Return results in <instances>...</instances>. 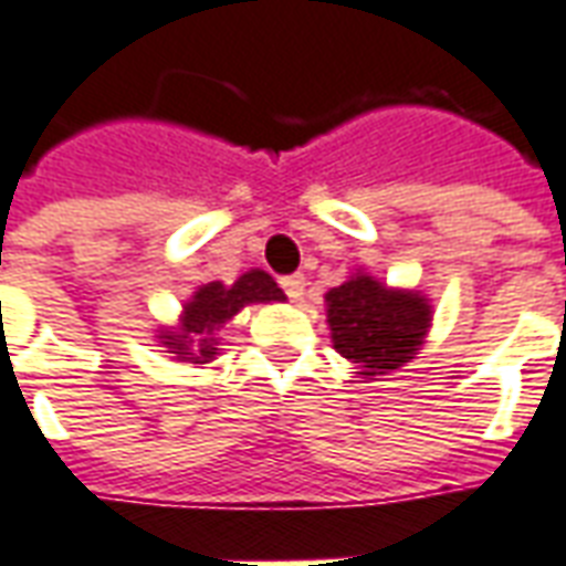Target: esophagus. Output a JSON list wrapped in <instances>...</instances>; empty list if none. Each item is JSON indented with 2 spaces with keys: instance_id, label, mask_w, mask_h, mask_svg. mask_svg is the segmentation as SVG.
I'll return each mask as SVG.
<instances>
[{
  "instance_id": "obj_1",
  "label": "esophagus",
  "mask_w": 566,
  "mask_h": 566,
  "mask_svg": "<svg viewBox=\"0 0 566 566\" xmlns=\"http://www.w3.org/2000/svg\"><path fill=\"white\" fill-rule=\"evenodd\" d=\"M282 287H284V294L291 296V300H303V291H306V279L303 275H284L282 279Z\"/></svg>"
}]
</instances>
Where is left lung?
<instances>
[{
  "mask_svg": "<svg viewBox=\"0 0 566 566\" xmlns=\"http://www.w3.org/2000/svg\"><path fill=\"white\" fill-rule=\"evenodd\" d=\"M333 348L357 364L360 379H376L406 367L421 352L433 306L421 291L391 287L357 270L324 294Z\"/></svg>",
  "mask_w": 566,
  "mask_h": 566,
  "instance_id": "8db88e82",
  "label": "left lung"
}]
</instances>
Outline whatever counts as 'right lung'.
<instances>
[{
  "label": "right lung",
  "instance_id": "add662e5",
  "mask_svg": "<svg viewBox=\"0 0 566 566\" xmlns=\"http://www.w3.org/2000/svg\"><path fill=\"white\" fill-rule=\"evenodd\" d=\"M287 296L275 284L270 272L248 270L233 284L209 282L199 284L193 294L181 303V315L172 327L157 331V343L178 364H211L218 348V331L235 318L245 306L254 303H284Z\"/></svg>",
  "mask_w": 566,
  "mask_h": 566
}]
</instances>
